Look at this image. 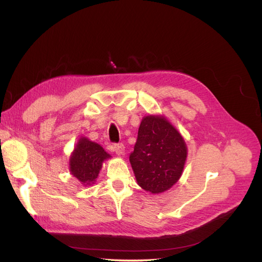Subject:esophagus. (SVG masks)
<instances>
[{
    "label": "esophagus",
    "instance_id": "obj_1",
    "mask_svg": "<svg viewBox=\"0 0 262 262\" xmlns=\"http://www.w3.org/2000/svg\"><path fill=\"white\" fill-rule=\"evenodd\" d=\"M114 150L117 155H122L124 153V145L122 143L114 144Z\"/></svg>",
    "mask_w": 262,
    "mask_h": 262
}]
</instances>
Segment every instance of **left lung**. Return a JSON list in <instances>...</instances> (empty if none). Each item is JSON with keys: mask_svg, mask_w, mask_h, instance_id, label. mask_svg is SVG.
I'll return each instance as SVG.
<instances>
[{"mask_svg": "<svg viewBox=\"0 0 262 262\" xmlns=\"http://www.w3.org/2000/svg\"><path fill=\"white\" fill-rule=\"evenodd\" d=\"M187 147L180 133L160 116L142 119L130 163L138 184L160 193L178 181L184 169Z\"/></svg>", "mask_w": 262, "mask_h": 262, "instance_id": "obj_1", "label": "left lung"}]
</instances>
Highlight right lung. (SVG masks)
<instances>
[{
    "mask_svg": "<svg viewBox=\"0 0 262 262\" xmlns=\"http://www.w3.org/2000/svg\"><path fill=\"white\" fill-rule=\"evenodd\" d=\"M110 155L99 144L82 138L70 160V170L82 184L91 185L98 177L101 164Z\"/></svg>",
    "mask_w": 262,
    "mask_h": 262,
    "instance_id": "right-lung-1",
    "label": "right lung"
}]
</instances>
